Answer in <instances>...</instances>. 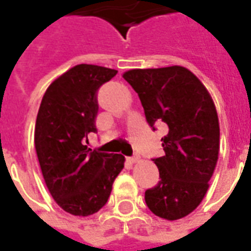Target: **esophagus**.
I'll list each match as a JSON object with an SVG mask.
<instances>
[{"label":"esophagus","mask_w":251,"mask_h":251,"mask_svg":"<svg viewBox=\"0 0 251 251\" xmlns=\"http://www.w3.org/2000/svg\"><path fill=\"white\" fill-rule=\"evenodd\" d=\"M127 161L131 164L137 163V161H140V156H133V157H129L127 158Z\"/></svg>","instance_id":"esophagus-1"}]
</instances>
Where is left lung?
I'll return each instance as SVG.
<instances>
[{"label":"left lung","mask_w":251,"mask_h":251,"mask_svg":"<svg viewBox=\"0 0 251 251\" xmlns=\"http://www.w3.org/2000/svg\"><path fill=\"white\" fill-rule=\"evenodd\" d=\"M124 79L141 100L149 125L168 127L161 138L165 154L154 158L160 172L156 187L145 191L154 215L167 221L184 218L201 203L219 156V120L208 90L181 66L137 68Z\"/></svg>","instance_id":"obj_1"}]
</instances>
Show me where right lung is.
I'll return each mask as SVG.
<instances>
[{"instance_id": "add662e5", "label": "right lung", "mask_w": 251, "mask_h": 251, "mask_svg": "<svg viewBox=\"0 0 251 251\" xmlns=\"http://www.w3.org/2000/svg\"><path fill=\"white\" fill-rule=\"evenodd\" d=\"M115 70L77 64L56 77L41 99L35 148L47 188L57 205L75 216L98 212L109 199L125 157L91 152L84 145L95 133L97 91Z\"/></svg>"}]
</instances>
